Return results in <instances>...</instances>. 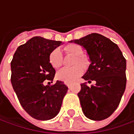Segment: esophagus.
Listing matches in <instances>:
<instances>
[{"mask_svg": "<svg viewBox=\"0 0 134 134\" xmlns=\"http://www.w3.org/2000/svg\"><path fill=\"white\" fill-rule=\"evenodd\" d=\"M65 84H66V86H67L69 88L71 87V83H65Z\"/></svg>", "mask_w": 134, "mask_h": 134, "instance_id": "obj_1", "label": "esophagus"}]
</instances>
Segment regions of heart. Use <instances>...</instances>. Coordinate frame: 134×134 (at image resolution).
I'll list each match as a JSON object with an SVG mask.
<instances>
[{
    "label": "heart",
    "mask_w": 134,
    "mask_h": 134,
    "mask_svg": "<svg viewBox=\"0 0 134 134\" xmlns=\"http://www.w3.org/2000/svg\"><path fill=\"white\" fill-rule=\"evenodd\" d=\"M64 51L67 54H70L75 57V59L73 62L75 66L71 68H63L60 69L57 74V77L59 80L64 81L65 83H72L77 77L83 75L84 69L83 67H87L90 64L89 57L83 54V48L78 44H69L65 46ZM49 61L51 65L54 69H58L63 64V57L61 52L59 49L53 50L49 55ZM77 64H80L77 65ZM83 65L82 66V65Z\"/></svg>",
    "instance_id": "heart-1"
}]
</instances>
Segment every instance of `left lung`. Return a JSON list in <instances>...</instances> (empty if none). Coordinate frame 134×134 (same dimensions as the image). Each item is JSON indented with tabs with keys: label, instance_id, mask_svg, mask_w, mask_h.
Returning a JSON list of instances; mask_svg holds the SVG:
<instances>
[{
	"label": "left lung",
	"instance_id": "obj_1",
	"mask_svg": "<svg viewBox=\"0 0 134 134\" xmlns=\"http://www.w3.org/2000/svg\"><path fill=\"white\" fill-rule=\"evenodd\" d=\"M86 51L90 65L82 77L95 86L81 84L77 94L86 117L100 121L110 116L120 103L126 87V59L118 45L98 34L70 41Z\"/></svg>",
	"mask_w": 134,
	"mask_h": 134
}]
</instances>
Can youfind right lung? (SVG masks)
<instances>
[{"mask_svg":"<svg viewBox=\"0 0 134 134\" xmlns=\"http://www.w3.org/2000/svg\"><path fill=\"white\" fill-rule=\"evenodd\" d=\"M63 43L41 36L29 39L18 47L11 62V83L24 110L38 120H49L59 113L68 87L57 80L53 85H44L53 80L55 69L50 63L51 52Z\"/></svg>","mask_w":134,"mask_h":134,"instance_id":"obj_1","label":"right lung"}]
</instances>
